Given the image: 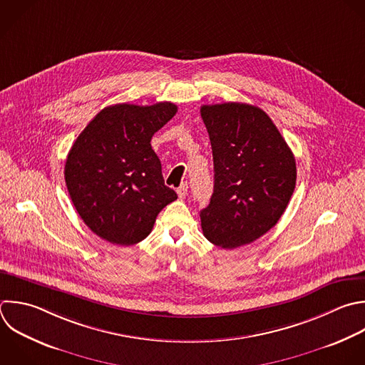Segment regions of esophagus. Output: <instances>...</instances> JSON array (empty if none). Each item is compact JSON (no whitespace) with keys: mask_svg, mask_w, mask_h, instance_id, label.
Returning a JSON list of instances; mask_svg holds the SVG:
<instances>
[{"mask_svg":"<svg viewBox=\"0 0 365 365\" xmlns=\"http://www.w3.org/2000/svg\"><path fill=\"white\" fill-rule=\"evenodd\" d=\"M177 194H178V197H180L181 200L187 197V194H188V185H187V182H182V184L177 188Z\"/></svg>","mask_w":365,"mask_h":365,"instance_id":"1","label":"esophagus"}]
</instances>
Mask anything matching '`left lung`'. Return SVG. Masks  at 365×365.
Masks as SVG:
<instances>
[{
  "instance_id": "8db88e82",
  "label": "left lung",
  "mask_w": 365,
  "mask_h": 365,
  "mask_svg": "<svg viewBox=\"0 0 365 365\" xmlns=\"http://www.w3.org/2000/svg\"><path fill=\"white\" fill-rule=\"evenodd\" d=\"M214 160V192L201 210L205 238L221 248L250 244L284 214L295 188V158L271 118L242 103L202 106Z\"/></svg>"
}]
</instances>
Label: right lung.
<instances>
[{
    "label": "right lung",
    "instance_id": "right-lung-1",
    "mask_svg": "<svg viewBox=\"0 0 365 365\" xmlns=\"http://www.w3.org/2000/svg\"><path fill=\"white\" fill-rule=\"evenodd\" d=\"M175 113L177 106L167 101L110 106L73 144L66 184L77 212L103 240L118 245L143 241L160 211L177 200L151 148L153 135Z\"/></svg>",
    "mask_w": 365,
    "mask_h": 365
}]
</instances>
